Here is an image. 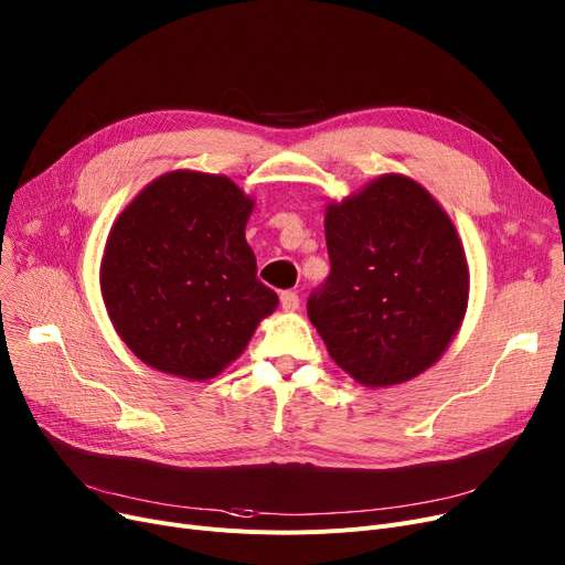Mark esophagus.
<instances>
[{
	"mask_svg": "<svg viewBox=\"0 0 565 565\" xmlns=\"http://www.w3.org/2000/svg\"><path fill=\"white\" fill-rule=\"evenodd\" d=\"M280 306H282V310H285V312H294V310H299V306H301L299 294H297V291H291V289L282 291V294H280Z\"/></svg>",
	"mask_w": 565,
	"mask_h": 565,
	"instance_id": "obj_1",
	"label": "esophagus"
}]
</instances>
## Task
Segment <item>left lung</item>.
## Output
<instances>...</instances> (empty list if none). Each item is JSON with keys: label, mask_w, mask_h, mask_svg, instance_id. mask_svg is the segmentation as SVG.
<instances>
[{"label": "left lung", "mask_w": 565, "mask_h": 565, "mask_svg": "<svg viewBox=\"0 0 565 565\" xmlns=\"http://www.w3.org/2000/svg\"><path fill=\"white\" fill-rule=\"evenodd\" d=\"M331 274L308 317L331 359L370 388L409 382L441 359L469 299L462 241L420 183L384 174L327 206Z\"/></svg>", "instance_id": "obj_1"}]
</instances>
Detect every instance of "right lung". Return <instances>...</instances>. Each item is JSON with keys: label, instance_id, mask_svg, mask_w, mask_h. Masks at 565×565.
<instances>
[{"label": "right lung", "instance_id": "add662e5", "mask_svg": "<svg viewBox=\"0 0 565 565\" xmlns=\"http://www.w3.org/2000/svg\"><path fill=\"white\" fill-rule=\"evenodd\" d=\"M255 202L221 174L153 179L115 221L100 291L142 363L204 382L244 354L278 294L257 280L246 223Z\"/></svg>", "mask_w": 565, "mask_h": 565}]
</instances>
